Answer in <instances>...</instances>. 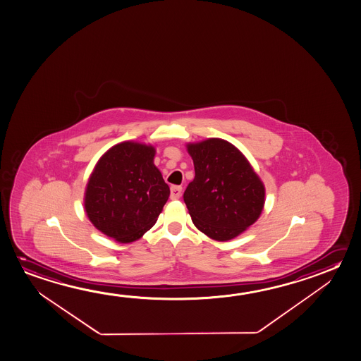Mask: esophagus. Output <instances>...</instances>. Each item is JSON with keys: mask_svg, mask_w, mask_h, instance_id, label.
<instances>
[{"mask_svg": "<svg viewBox=\"0 0 361 361\" xmlns=\"http://www.w3.org/2000/svg\"><path fill=\"white\" fill-rule=\"evenodd\" d=\"M182 195V187L180 185H172L171 187V200H178Z\"/></svg>", "mask_w": 361, "mask_h": 361, "instance_id": "obj_1", "label": "esophagus"}]
</instances>
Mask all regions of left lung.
Listing matches in <instances>:
<instances>
[{
    "mask_svg": "<svg viewBox=\"0 0 361 361\" xmlns=\"http://www.w3.org/2000/svg\"><path fill=\"white\" fill-rule=\"evenodd\" d=\"M188 153L195 176L183 200L193 224L213 240L235 238L262 212L264 184L240 150L224 139L189 144Z\"/></svg>",
    "mask_w": 361,
    "mask_h": 361,
    "instance_id": "8db88e82",
    "label": "left lung"
}]
</instances>
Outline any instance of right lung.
I'll list each match as a JSON object with an SVG mask.
<instances>
[{"label":"right lung","instance_id":"1","mask_svg":"<svg viewBox=\"0 0 361 361\" xmlns=\"http://www.w3.org/2000/svg\"><path fill=\"white\" fill-rule=\"evenodd\" d=\"M152 145L124 142L97 161L85 193V211L104 235L128 243L154 226L169 187L154 166Z\"/></svg>","mask_w":361,"mask_h":361}]
</instances>
